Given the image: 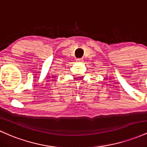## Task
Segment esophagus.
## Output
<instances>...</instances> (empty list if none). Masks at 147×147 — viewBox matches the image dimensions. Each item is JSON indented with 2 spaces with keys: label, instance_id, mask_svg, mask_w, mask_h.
I'll list each match as a JSON object with an SVG mask.
<instances>
[{
  "label": "esophagus",
  "instance_id": "1",
  "mask_svg": "<svg viewBox=\"0 0 147 147\" xmlns=\"http://www.w3.org/2000/svg\"><path fill=\"white\" fill-rule=\"evenodd\" d=\"M77 61L79 62V63H83L84 59H77Z\"/></svg>",
  "mask_w": 147,
  "mask_h": 147
}]
</instances>
